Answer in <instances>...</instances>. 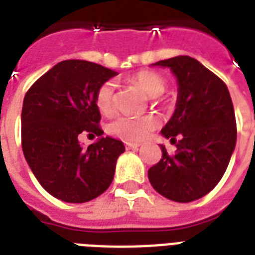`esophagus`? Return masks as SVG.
<instances>
[{
  "mask_svg": "<svg viewBox=\"0 0 255 255\" xmlns=\"http://www.w3.org/2000/svg\"><path fill=\"white\" fill-rule=\"evenodd\" d=\"M126 147L128 148V149H137V148L140 147V143H132V141H126Z\"/></svg>",
  "mask_w": 255,
  "mask_h": 255,
  "instance_id": "esophagus-1",
  "label": "esophagus"
}]
</instances>
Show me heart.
<instances>
[{
  "mask_svg": "<svg viewBox=\"0 0 255 255\" xmlns=\"http://www.w3.org/2000/svg\"><path fill=\"white\" fill-rule=\"evenodd\" d=\"M131 81L140 87L149 98H159L167 90V83L164 78L153 71H139L131 78ZM96 106L102 114L110 115L116 107L115 83L106 82L96 91ZM159 126V119L153 115L140 116H119L110 124V132L120 139L127 141H140L144 140L153 129Z\"/></svg>",
  "mask_w": 255,
  "mask_h": 255,
  "instance_id": "obj_1",
  "label": "heart"
}]
</instances>
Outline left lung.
Here are the masks:
<instances>
[{"label": "left lung", "instance_id": "1", "mask_svg": "<svg viewBox=\"0 0 255 255\" xmlns=\"http://www.w3.org/2000/svg\"><path fill=\"white\" fill-rule=\"evenodd\" d=\"M152 66L168 67L177 82L173 115L161 129L177 149L148 170L151 185L168 200L190 202L208 194L225 173L237 141L229 90L197 59L178 55Z\"/></svg>", "mask_w": 255, "mask_h": 255}]
</instances>
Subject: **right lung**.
<instances>
[{
    "label": "right lung",
    "mask_w": 255,
    "mask_h": 255,
    "mask_svg": "<svg viewBox=\"0 0 255 255\" xmlns=\"http://www.w3.org/2000/svg\"><path fill=\"white\" fill-rule=\"evenodd\" d=\"M116 71L81 59L62 61L26 92L22 106V151L38 182L58 200L91 201L106 192L126 147L103 137L96 91ZM100 136L83 148L81 133Z\"/></svg>",
    "instance_id": "obj_1"
}]
</instances>
